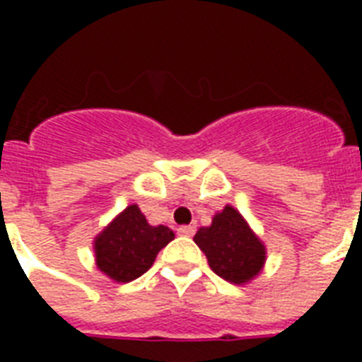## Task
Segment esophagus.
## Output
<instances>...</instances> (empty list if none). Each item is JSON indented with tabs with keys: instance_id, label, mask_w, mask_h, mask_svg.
Segmentation results:
<instances>
[{
	"instance_id": "1",
	"label": "esophagus",
	"mask_w": 362,
	"mask_h": 362,
	"mask_svg": "<svg viewBox=\"0 0 362 362\" xmlns=\"http://www.w3.org/2000/svg\"><path fill=\"white\" fill-rule=\"evenodd\" d=\"M178 233H180L182 237H193V235H195V227L182 226V227H178Z\"/></svg>"
}]
</instances>
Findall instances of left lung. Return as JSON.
Listing matches in <instances>:
<instances>
[{
	"label": "left lung",
	"mask_w": 362,
	"mask_h": 362,
	"mask_svg": "<svg viewBox=\"0 0 362 362\" xmlns=\"http://www.w3.org/2000/svg\"><path fill=\"white\" fill-rule=\"evenodd\" d=\"M193 240L206 255L210 269L238 286L253 280L267 259L264 244L231 204L212 218V226L201 227Z\"/></svg>",
	"instance_id": "1"
}]
</instances>
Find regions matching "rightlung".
I'll list each match as a JSON object with an SVG mask.
<instances>
[{
	"instance_id": "1",
	"label": "right lung",
	"mask_w": 362,
	"mask_h": 362,
	"mask_svg": "<svg viewBox=\"0 0 362 362\" xmlns=\"http://www.w3.org/2000/svg\"><path fill=\"white\" fill-rule=\"evenodd\" d=\"M173 238L169 227L150 226L141 209L131 204L93 240L95 264L115 281L127 284L144 274Z\"/></svg>"
}]
</instances>
